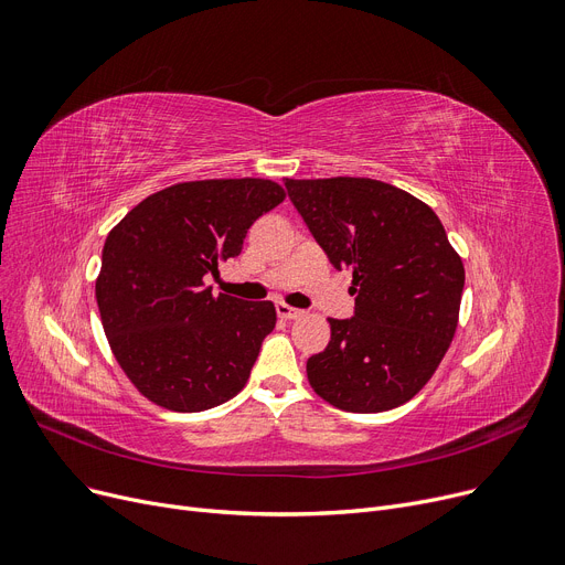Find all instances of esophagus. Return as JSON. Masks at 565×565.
<instances>
[{"label": "esophagus", "instance_id": "obj_1", "mask_svg": "<svg viewBox=\"0 0 565 565\" xmlns=\"http://www.w3.org/2000/svg\"><path fill=\"white\" fill-rule=\"evenodd\" d=\"M277 313H279V318H284V321H298V318H300L305 311H300V309H296V307H290V305H286V302H279V305H277Z\"/></svg>", "mask_w": 565, "mask_h": 565}]
</instances>
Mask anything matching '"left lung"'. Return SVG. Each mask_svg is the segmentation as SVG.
Listing matches in <instances>:
<instances>
[{
    "label": "left lung",
    "instance_id": "1",
    "mask_svg": "<svg viewBox=\"0 0 565 565\" xmlns=\"http://www.w3.org/2000/svg\"><path fill=\"white\" fill-rule=\"evenodd\" d=\"M292 205L337 269H351L355 316L328 318L307 379L328 404L381 413L413 399L448 353L463 263L434 210L372 178L288 180Z\"/></svg>",
    "mask_w": 565,
    "mask_h": 565
}]
</instances>
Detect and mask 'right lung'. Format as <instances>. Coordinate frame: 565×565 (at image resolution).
Returning <instances> with one entry per match:
<instances>
[{
	"label": "right lung",
	"instance_id": "right-lung-1",
	"mask_svg": "<svg viewBox=\"0 0 565 565\" xmlns=\"http://www.w3.org/2000/svg\"><path fill=\"white\" fill-rule=\"evenodd\" d=\"M284 199L281 184L260 178L180 182L108 233L96 305L117 364L145 399L199 413L247 385L277 309L214 296L205 275L237 256L256 218Z\"/></svg>",
	"mask_w": 565,
	"mask_h": 565
}]
</instances>
